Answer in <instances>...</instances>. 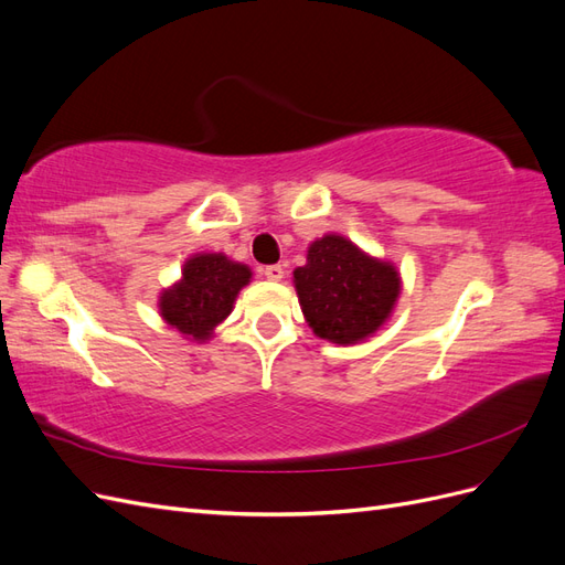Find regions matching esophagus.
<instances>
[{
    "instance_id": "obj_1",
    "label": "esophagus",
    "mask_w": 565,
    "mask_h": 565,
    "mask_svg": "<svg viewBox=\"0 0 565 565\" xmlns=\"http://www.w3.org/2000/svg\"><path fill=\"white\" fill-rule=\"evenodd\" d=\"M264 276H266L268 280H273V282H278V280H282V276H285V268H282L280 264L266 266V268H264Z\"/></svg>"
}]
</instances>
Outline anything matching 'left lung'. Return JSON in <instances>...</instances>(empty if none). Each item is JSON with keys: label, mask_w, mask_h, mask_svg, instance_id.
I'll list each match as a JSON object with an SVG mask.
<instances>
[{"label": "left lung", "mask_w": 565, "mask_h": 565, "mask_svg": "<svg viewBox=\"0 0 565 565\" xmlns=\"http://www.w3.org/2000/svg\"><path fill=\"white\" fill-rule=\"evenodd\" d=\"M295 287L316 337L349 347L386 322L401 295V276L393 264L330 233L311 243L306 266L295 270Z\"/></svg>", "instance_id": "obj_1"}]
</instances>
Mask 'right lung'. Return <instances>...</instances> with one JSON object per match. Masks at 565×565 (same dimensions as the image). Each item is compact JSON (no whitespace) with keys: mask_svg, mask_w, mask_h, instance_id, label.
<instances>
[{"mask_svg":"<svg viewBox=\"0 0 565 565\" xmlns=\"http://www.w3.org/2000/svg\"><path fill=\"white\" fill-rule=\"evenodd\" d=\"M249 278V266L231 262L226 254H193L183 264L181 280L162 289L160 316L185 339H210Z\"/></svg>","mask_w":565,"mask_h":565,"instance_id":"right-lung-1","label":"right lung"}]
</instances>
